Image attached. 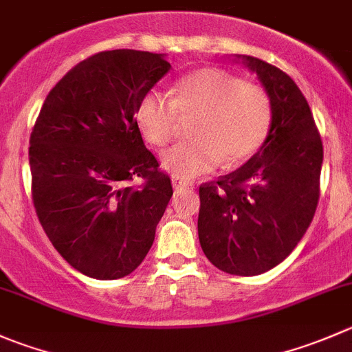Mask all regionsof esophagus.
Listing matches in <instances>:
<instances>
[{
	"mask_svg": "<svg viewBox=\"0 0 352 352\" xmlns=\"http://www.w3.org/2000/svg\"><path fill=\"white\" fill-rule=\"evenodd\" d=\"M172 186L175 190H180V189H184V187H190L192 184L187 182V180L179 179V177H172Z\"/></svg>",
	"mask_w": 352,
	"mask_h": 352,
	"instance_id": "esophagus-1",
	"label": "esophagus"
}]
</instances>
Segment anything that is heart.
Wrapping results in <instances>:
<instances>
[{
    "label": "heart",
    "mask_w": 352,
    "mask_h": 352,
    "mask_svg": "<svg viewBox=\"0 0 352 352\" xmlns=\"http://www.w3.org/2000/svg\"><path fill=\"white\" fill-rule=\"evenodd\" d=\"M179 117H196L189 129L192 141L163 153L162 165L173 177L194 179L221 162L237 166L252 158L270 131L272 103L259 85L220 68H199L177 82L173 100L149 91L135 108L139 132L156 148L172 141Z\"/></svg>",
    "instance_id": "1"
}]
</instances>
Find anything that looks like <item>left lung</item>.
Listing matches in <instances>:
<instances>
[{
    "mask_svg": "<svg viewBox=\"0 0 352 352\" xmlns=\"http://www.w3.org/2000/svg\"><path fill=\"white\" fill-rule=\"evenodd\" d=\"M237 58L267 91L272 125L248 163L199 187L197 234L218 270L251 277L284 261L308 230L320 197L323 144L296 82L259 58Z\"/></svg>",
    "mask_w": 352,
    "mask_h": 352,
    "instance_id": "8db88e82",
    "label": "left lung"
}]
</instances>
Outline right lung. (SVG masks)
I'll return each instance as SVG.
<instances>
[{
    "label": "right lung",
    "mask_w": 352,
    "mask_h": 352,
    "mask_svg": "<svg viewBox=\"0 0 352 352\" xmlns=\"http://www.w3.org/2000/svg\"><path fill=\"white\" fill-rule=\"evenodd\" d=\"M165 54H93L46 96L30 134L32 201L51 244L98 280L132 274L155 241L172 182L135 125V108L168 74ZM142 178L141 188L130 186Z\"/></svg>",
    "instance_id": "1"
}]
</instances>
